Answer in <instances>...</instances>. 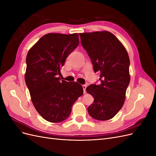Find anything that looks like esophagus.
<instances>
[{
	"mask_svg": "<svg viewBox=\"0 0 156 156\" xmlns=\"http://www.w3.org/2000/svg\"><path fill=\"white\" fill-rule=\"evenodd\" d=\"M82 87H83V88L84 94H86V88H87V85H85V84H83V85H82Z\"/></svg>",
	"mask_w": 156,
	"mask_h": 156,
	"instance_id": "esophagus-1",
	"label": "esophagus"
}]
</instances>
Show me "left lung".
<instances>
[{
    "label": "left lung",
    "mask_w": 156,
    "mask_h": 156,
    "mask_svg": "<svg viewBox=\"0 0 156 156\" xmlns=\"http://www.w3.org/2000/svg\"><path fill=\"white\" fill-rule=\"evenodd\" d=\"M81 44L87 52L101 84H91L87 93L94 98L88 107L89 115L98 120L112 119L124 105L130 81L129 58L119 39L108 31L80 33Z\"/></svg>",
    "instance_id": "obj_1"
}]
</instances>
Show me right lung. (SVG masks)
Returning a JSON list of instances; mask_svg holds the SVG:
<instances>
[{
	"mask_svg": "<svg viewBox=\"0 0 156 156\" xmlns=\"http://www.w3.org/2000/svg\"><path fill=\"white\" fill-rule=\"evenodd\" d=\"M79 43L77 33H49L28 52L25 83L36 111L48 122L58 123L66 119L74 103L83 94L81 84L60 81L57 77L66 59Z\"/></svg>",
	"mask_w": 156,
	"mask_h": 156,
	"instance_id": "add662e5",
	"label": "right lung"
}]
</instances>
